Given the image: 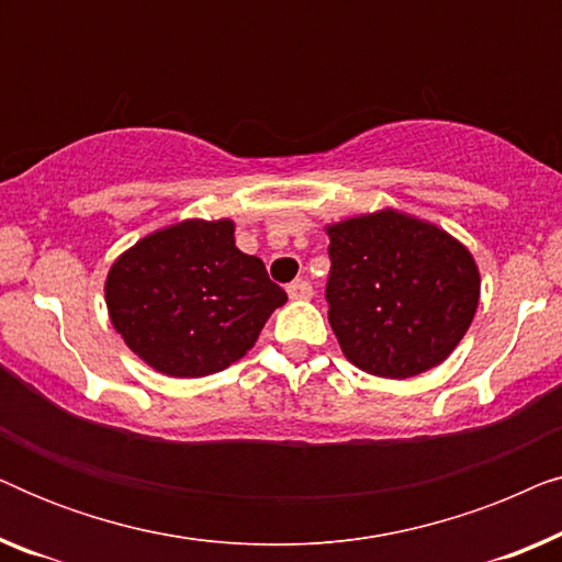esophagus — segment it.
<instances>
[{"instance_id": "esophagus-1", "label": "esophagus", "mask_w": 562, "mask_h": 562, "mask_svg": "<svg viewBox=\"0 0 562 562\" xmlns=\"http://www.w3.org/2000/svg\"><path fill=\"white\" fill-rule=\"evenodd\" d=\"M286 291H289V296H291V299H312V294H314L312 283H310V281H304V279L291 281Z\"/></svg>"}]
</instances>
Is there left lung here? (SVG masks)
Wrapping results in <instances>:
<instances>
[{
	"label": "left lung",
	"mask_w": 562,
	"mask_h": 562,
	"mask_svg": "<svg viewBox=\"0 0 562 562\" xmlns=\"http://www.w3.org/2000/svg\"><path fill=\"white\" fill-rule=\"evenodd\" d=\"M327 317L345 358L383 379L425 373L456 350L479 306L463 245L394 210L327 227Z\"/></svg>",
	"instance_id": "8db88e82"
}]
</instances>
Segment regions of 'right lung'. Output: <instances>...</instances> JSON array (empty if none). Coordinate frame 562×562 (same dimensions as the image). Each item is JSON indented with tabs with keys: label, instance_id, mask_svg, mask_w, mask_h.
<instances>
[{
	"label": "right lung",
	"instance_id": "obj_1",
	"mask_svg": "<svg viewBox=\"0 0 562 562\" xmlns=\"http://www.w3.org/2000/svg\"><path fill=\"white\" fill-rule=\"evenodd\" d=\"M112 325L145 363L176 379L225 371L286 302L229 220H187L143 237L106 276Z\"/></svg>",
	"mask_w": 562,
	"mask_h": 562
}]
</instances>
